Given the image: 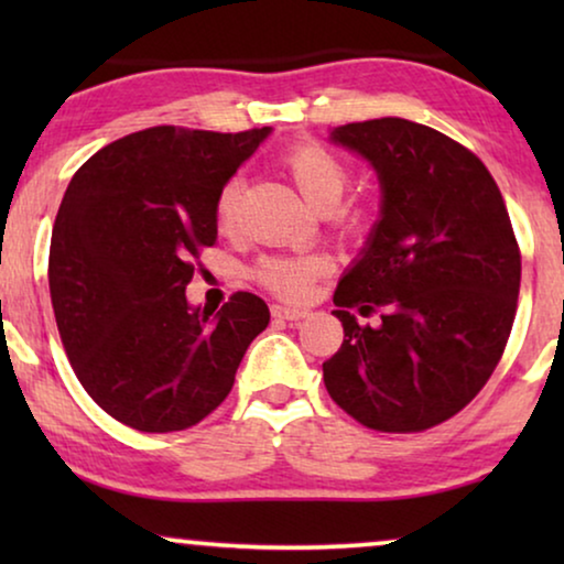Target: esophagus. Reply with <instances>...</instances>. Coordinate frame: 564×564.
Segmentation results:
<instances>
[{
  "instance_id": "34e87169",
  "label": "esophagus",
  "mask_w": 564,
  "mask_h": 564,
  "mask_svg": "<svg viewBox=\"0 0 564 564\" xmlns=\"http://www.w3.org/2000/svg\"><path fill=\"white\" fill-rule=\"evenodd\" d=\"M307 311L295 305H272V315L280 321H300Z\"/></svg>"
}]
</instances>
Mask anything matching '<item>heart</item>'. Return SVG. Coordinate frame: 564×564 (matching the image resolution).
Returning <instances> with one entry per match:
<instances>
[{
  "mask_svg": "<svg viewBox=\"0 0 564 564\" xmlns=\"http://www.w3.org/2000/svg\"><path fill=\"white\" fill-rule=\"evenodd\" d=\"M282 164L288 169V174L295 182L307 203L318 210L328 213L341 203L346 187H349V166L344 164V159L338 156L318 141H300L288 149L282 156ZM241 195H243V180L238 174L228 176L220 184L218 195L213 203V215L220 230H234L241 220ZM367 213L365 210H351L344 218V226L349 230H359L365 226ZM334 264L326 253H300V257H269L261 259L253 276L259 284H264L267 290H272L274 295L282 297H305L307 292L321 276H326Z\"/></svg>",
  "mask_w": 564,
  "mask_h": 564,
  "instance_id": "obj_1",
  "label": "heart"
}]
</instances>
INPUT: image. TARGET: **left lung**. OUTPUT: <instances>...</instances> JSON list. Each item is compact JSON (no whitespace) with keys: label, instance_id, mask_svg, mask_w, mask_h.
<instances>
[{"label":"left lung","instance_id":"1","mask_svg":"<svg viewBox=\"0 0 564 564\" xmlns=\"http://www.w3.org/2000/svg\"><path fill=\"white\" fill-rule=\"evenodd\" d=\"M330 138L377 169L382 218L334 292L344 344L323 382L361 426L419 434L457 415L503 357L521 249L488 166L449 135L380 118Z\"/></svg>","mask_w":564,"mask_h":564}]
</instances>
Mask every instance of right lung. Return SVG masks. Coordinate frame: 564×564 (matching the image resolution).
<instances>
[{
  "label": "right lung",
  "instance_id": "obj_1",
  "mask_svg": "<svg viewBox=\"0 0 564 564\" xmlns=\"http://www.w3.org/2000/svg\"><path fill=\"white\" fill-rule=\"evenodd\" d=\"M267 135L138 130L84 161L61 199L48 253L61 344L89 398L130 429L169 434L210 415L267 328L251 292L218 313L184 295L218 241L220 184Z\"/></svg>",
  "mask_w": 564,
  "mask_h": 564
}]
</instances>
